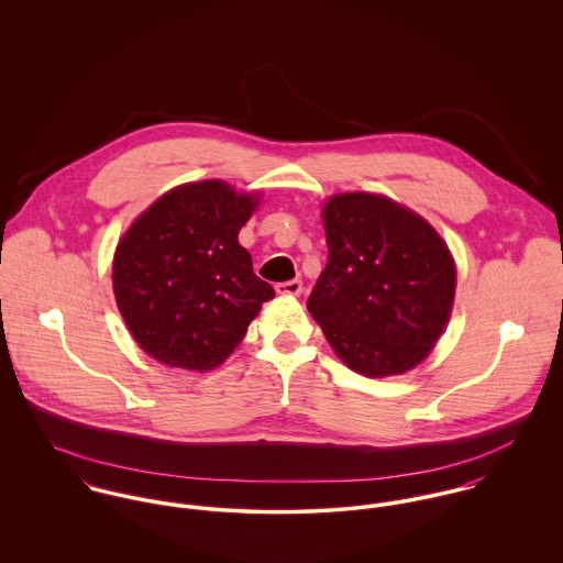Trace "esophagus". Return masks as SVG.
<instances>
[{
    "mask_svg": "<svg viewBox=\"0 0 563 563\" xmlns=\"http://www.w3.org/2000/svg\"><path fill=\"white\" fill-rule=\"evenodd\" d=\"M275 290H277L279 295H292V297H297V295H301L303 284H301V279H290V282H282V284H277V286H275Z\"/></svg>",
    "mask_w": 563,
    "mask_h": 563,
    "instance_id": "1",
    "label": "esophagus"
}]
</instances>
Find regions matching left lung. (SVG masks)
<instances>
[{
  "label": "left lung",
  "instance_id": "obj_1",
  "mask_svg": "<svg viewBox=\"0 0 563 563\" xmlns=\"http://www.w3.org/2000/svg\"><path fill=\"white\" fill-rule=\"evenodd\" d=\"M329 260L308 310L338 357L360 375L413 368L442 335L455 264L438 232L399 203L335 195L322 210Z\"/></svg>",
  "mask_w": 563,
  "mask_h": 563
}]
</instances>
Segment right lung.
Returning <instances> with one entry per match:
<instances>
[{"instance_id": "add662e5", "label": "right lung", "mask_w": 563, "mask_h": 563, "mask_svg": "<svg viewBox=\"0 0 563 563\" xmlns=\"http://www.w3.org/2000/svg\"><path fill=\"white\" fill-rule=\"evenodd\" d=\"M255 203L219 179L184 184L162 195L119 242L117 306L154 360L188 371L219 366L275 297L239 242Z\"/></svg>"}]
</instances>
